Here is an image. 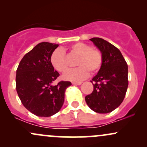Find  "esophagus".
<instances>
[{"mask_svg": "<svg viewBox=\"0 0 147 147\" xmlns=\"http://www.w3.org/2000/svg\"><path fill=\"white\" fill-rule=\"evenodd\" d=\"M72 84L73 85H81L82 82H72Z\"/></svg>", "mask_w": 147, "mask_h": 147, "instance_id": "obj_1", "label": "esophagus"}]
</instances>
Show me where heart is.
I'll return each mask as SVG.
<instances>
[{
    "label": "heart",
    "instance_id": "obj_1",
    "mask_svg": "<svg viewBox=\"0 0 147 147\" xmlns=\"http://www.w3.org/2000/svg\"><path fill=\"white\" fill-rule=\"evenodd\" d=\"M70 50L74 55L78 56L75 65L78 66L70 69L63 75V78L72 82L84 80L88 76L97 73L100 70L103 63L102 52L98 49L93 48L87 43L78 42L70 47ZM50 62L54 68L60 72H64L68 69V62L65 52L57 48L52 52Z\"/></svg>",
    "mask_w": 147,
    "mask_h": 147
}]
</instances>
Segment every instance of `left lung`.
I'll return each mask as SVG.
<instances>
[{
	"label": "left lung",
	"instance_id": "left-lung-1",
	"mask_svg": "<svg viewBox=\"0 0 147 147\" xmlns=\"http://www.w3.org/2000/svg\"><path fill=\"white\" fill-rule=\"evenodd\" d=\"M90 41L99 49L103 63L98 73L90 81L93 91L86 96L90 109L98 113L112 112L122 104L127 90L128 65L118 48L103 38Z\"/></svg>",
	"mask_w": 147,
	"mask_h": 147
}]
</instances>
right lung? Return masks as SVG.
<instances>
[{"mask_svg":"<svg viewBox=\"0 0 147 147\" xmlns=\"http://www.w3.org/2000/svg\"><path fill=\"white\" fill-rule=\"evenodd\" d=\"M58 44L42 42L26 54L20 61L16 75V89L21 103L30 112L39 117H50L63 106L65 89L70 82H52L59 73L50 62Z\"/></svg>","mask_w":147,"mask_h":147,"instance_id":"1","label":"right lung"}]
</instances>
